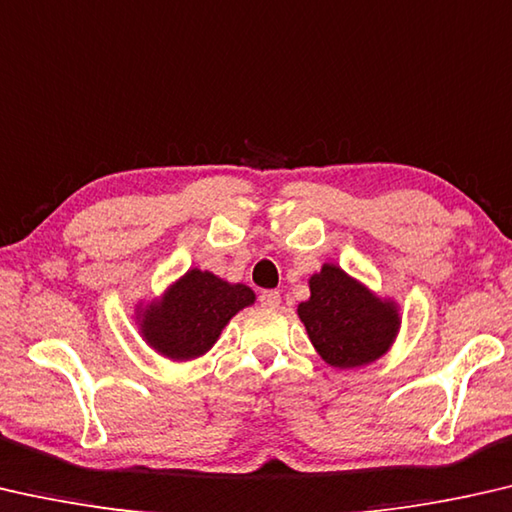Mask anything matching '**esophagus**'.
Instances as JSON below:
<instances>
[{"label":"esophagus","instance_id":"obj_1","mask_svg":"<svg viewBox=\"0 0 512 512\" xmlns=\"http://www.w3.org/2000/svg\"><path fill=\"white\" fill-rule=\"evenodd\" d=\"M263 308H279L281 306V292L279 290H265L261 295Z\"/></svg>","mask_w":512,"mask_h":512}]
</instances>
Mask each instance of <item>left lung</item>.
Wrapping results in <instances>:
<instances>
[{"label":"left lung","mask_w":512,"mask_h":512,"mask_svg":"<svg viewBox=\"0 0 512 512\" xmlns=\"http://www.w3.org/2000/svg\"><path fill=\"white\" fill-rule=\"evenodd\" d=\"M308 288L311 297L297 306V315L326 365L338 370L372 365L395 345L401 308L392 297L376 295L335 263H324Z\"/></svg>","instance_id":"left-lung-1"}]
</instances>
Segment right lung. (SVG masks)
I'll return each mask as SVG.
<instances>
[{"mask_svg":"<svg viewBox=\"0 0 512 512\" xmlns=\"http://www.w3.org/2000/svg\"><path fill=\"white\" fill-rule=\"evenodd\" d=\"M254 301V290L245 283L224 281L213 272L190 267L158 297L140 299L133 320L147 347L181 363L208 354L231 317Z\"/></svg>","mask_w":512,"mask_h":512,"instance_id":"add662e5","label":"right lung"}]
</instances>
